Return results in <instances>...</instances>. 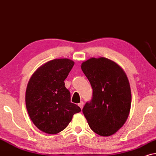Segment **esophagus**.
Instances as JSON below:
<instances>
[{
	"label": "esophagus",
	"instance_id": "obj_1",
	"mask_svg": "<svg viewBox=\"0 0 156 156\" xmlns=\"http://www.w3.org/2000/svg\"><path fill=\"white\" fill-rule=\"evenodd\" d=\"M78 105H79V107L80 108L83 109V105H84V103L83 102V101H81L80 103H78Z\"/></svg>",
	"mask_w": 156,
	"mask_h": 156
}]
</instances>
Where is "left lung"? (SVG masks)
<instances>
[{"label": "left lung", "mask_w": 156, "mask_h": 156, "mask_svg": "<svg viewBox=\"0 0 156 156\" xmlns=\"http://www.w3.org/2000/svg\"><path fill=\"white\" fill-rule=\"evenodd\" d=\"M90 83L93 98L83 108L91 130L101 136L115 133L127 120L131 91L123 68L106 58H90L81 64Z\"/></svg>", "instance_id": "8db88e82"}]
</instances>
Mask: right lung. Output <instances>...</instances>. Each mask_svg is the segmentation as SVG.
I'll return each mask as SVG.
<instances>
[{
	"label": "right lung",
	"instance_id": "obj_1",
	"mask_svg": "<svg viewBox=\"0 0 156 156\" xmlns=\"http://www.w3.org/2000/svg\"><path fill=\"white\" fill-rule=\"evenodd\" d=\"M68 58L54 59L41 66L31 76L26 91L30 120L39 130L56 134L65 129L81 109L70 103L64 80L74 65Z\"/></svg>",
	"mask_w": 156,
	"mask_h": 156
}]
</instances>
